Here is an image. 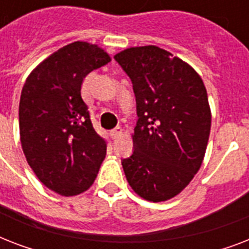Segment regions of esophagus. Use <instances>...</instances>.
Here are the masks:
<instances>
[{"instance_id": "1", "label": "esophagus", "mask_w": 249, "mask_h": 249, "mask_svg": "<svg viewBox=\"0 0 249 249\" xmlns=\"http://www.w3.org/2000/svg\"><path fill=\"white\" fill-rule=\"evenodd\" d=\"M121 134H123V128H120V126H116V128L111 130V137H112L113 140H116V138H119V137H120Z\"/></svg>"}]
</instances>
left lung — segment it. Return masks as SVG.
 Here are the masks:
<instances>
[{"label": "left lung", "instance_id": "8db88e82", "mask_svg": "<svg viewBox=\"0 0 249 249\" xmlns=\"http://www.w3.org/2000/svg\"><path fill=\"white\" fill-rule=\"evenodd\" d=\"M115 60L130 77L137 102L129 185L148 201L181 193L200 169L211 132L204 83L191 66L154 45L125 49Z\"/></svg>", "mask_w": 249, "mask_h": 249}]
</instances>
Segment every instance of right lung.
<instances>
[{
	"label": "right lung",
	"instance_id": "add662e5",
	"mask_svg": "<svg viewBox=\"0 0 249 249\" xmlns=\"http://www.w3.org/2000/svg\"><path fill=\"white\" fill-rule=\"evenodd\" d=\"M111 62L98 45L76 41L53 53L27 77L19 103L25 159L37 178L62 196L93 185L107 143L81 98L85 76Z\"/></svg>",
	"mask_w": 249,
	"mask_h": 249
}]
</instances>
